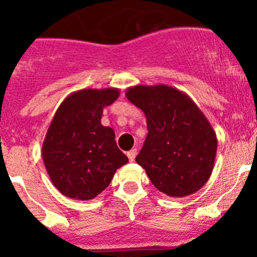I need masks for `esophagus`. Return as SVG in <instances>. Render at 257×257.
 Listing matches in <instances>:
<instances>
[{
	"mask_svg": "<svg viewBox=\"0 0 257 257\" xmlns=\"http://www.w3.org/2000/svg\"><path fill=\"white\" fill-rule=\"evenodd\" d=\"M136 154H138V150H136V149H133V150H130V152L127 153V157H128V159H130V162L135 161Z\"/></svg>",
	"mask_w": 257,
	"mask_h": 257,
	"instance_id": "esophagus-1",
	"label": "esophagus"
}]
</instances>
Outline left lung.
I'll use <instances>...</instances> for the list:
<instances>
[{
    "label": "left lung",
    "instance_id": "obj_1",
    "mask_svg": "<svg viewBox=\"0 0 257 257\" xmlns=\"http://www.w3.org/2000/svg\"><path fill=\"white\" fill-rule=\"evenodd\" d=\"M126 96L147 117L148 136L136 163L168 196L199 191L210 178L218 148L205 114L187 94L164 84L131 86Z\"/></svg>",
    "mask_w": 257,
    "mask_h": 257
}]
</instances>
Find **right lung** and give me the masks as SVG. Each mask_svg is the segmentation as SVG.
<instances>
[{
  "mask_svg": "<svg viewBox=\"0 0 257 257\" xmlns=\"http://www.w3.org/2000/svg\"><path fill=\"white\" fill-rule=\"evenodd\" d=\"M118 96L117 88L81 89L66 96L56 110L42 157L52 183L65 196L94 199L128 162L117 147L113 128L100 123L103 108Z\"/></svg>",
  "mask_w": 257,
  "mask_h": 257,
  "instance_id": "obj_1",
  "label": "right lung"
}]
</instances>
